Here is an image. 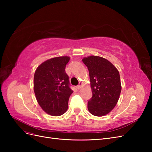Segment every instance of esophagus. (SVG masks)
I'll return each instance as SVG.
<instances>
[{
	"label": "esophagus",
	"instance_id": "obj_1",
	"mask_svg": "<svg viewBox=\"0 0 152 152\" xmlns=\"http://www.w3.org/2000/svg\"><path fill=\"white\" fill-rule=\"evenodd\" d=\"M82 85V82H79V84L77 86V89H80L81 88Z\"/></svg>",
	"mask_w": 152,
	"mask_h": 152
}]
</instances>
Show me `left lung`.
Here are the masks:
<instances>
[{
    "label": "left lung",
    "mask_w": 152,
    "mask_h": 152,
    "mask_svg": "<svg viewBox=\"0 0 152 152\" xmlns=\"http://www.w3.org/2000/svg\"><path fill=\"white\" fill-rule=\"evenodd\" d=\"M88 68L93 96L87 108L94 116L102 117L115 107L122 89L117 68L107 59L90 56L82 59Z\"/></svg>",
    "instance_id": "left-lung-1"
}]
</instances>
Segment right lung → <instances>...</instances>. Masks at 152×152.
I'll return each mask as SVG.
<instances>
[{"label":"right lung","mask_w":152,"mask_h":152,"mask_svg":"<svg viewBox=\"0 0 152 152\" xmlns=\"http://www.w3.org/2000/svg\"><path fill=\"white\" fill-rule=\"evenodd\" d=\"M69 56L48 59L36 69L34 89L37 101L44 111L52 116L65 113L73 91L70 88L69 78L65 72Z\"/></svg>","instance_id":"1"}]
</instances>
